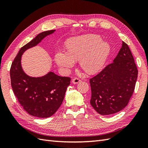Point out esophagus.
Segmentation results:
<instances>
[{"label": "esophagus", "mask_w": 148, "mask_h": 148, "mask_svg": "<svg viewBox=\"0 0 148 148\" xmlns=\"http://www.w3.org/2000/svg\"><path fill=\"white\" fill-rule=\"evenodd\" d=\"M81 81H82V80L79 79V78H73V79H72V83H73V84H78V83L81 82Z\"/></svg>", "instance_id": "esophagus-1"}]
</instances>
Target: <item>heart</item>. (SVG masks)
Returning a JSON list of instances; mask_svg holds the SVG:
<instances>
[{
	"mask_svg": "<svg viewBox=\"0 0 148 148\" xmlns=\"http://www.w3.org/2000/svg\"><path fill=\"white\" fill-rule=\"evenodd\" d=\"M65 45L67 52L59 51L56 53V64L69 69L74 66L75 60H79L80 66L89 74L102 69L110 52V44L96 34L73 37L67 40Z\"/></svg>",
	"mask_w": 148,
	"mask_h": 148,
	"instance_id": "obj_1",
	"label": "heart"
}]
</instances>
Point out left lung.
<instances>
[{
	"instance_id": "left-lung-1",
	"label": "left lung",
	"mask_w": 148,
	"mask_h": 148,
	"mask_svg": "<svg viewBox=\"0 0 148 148\" xmlns=\"http://www.w3.org/2000/svg\"><path fill=\"white\" fill-rule=\"evenodd\" d=\"M138 73L130 49L123 41L112 63L89 79L92 107L103 115L122 110L127 106L133 95Z\"/></svg>"
}]
</instances>
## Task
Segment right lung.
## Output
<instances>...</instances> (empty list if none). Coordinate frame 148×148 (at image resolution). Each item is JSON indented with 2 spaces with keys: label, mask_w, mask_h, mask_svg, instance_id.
<instances>
[{
  "label": "right lung",
  "mask_w": 148,
  "mask_h": 148,
  "mask_svg": "<svg viewBox=\"0 0 148 148\" xmlns=\"http://www.w3.org/2000/svg\"><path fill=\"white\" fill-rule=\"evenodd\" d=\"M55 31L39 33L22 47L12 62L10 71L12 88L20 105L29 115L38 118L51 117L59 109L70 84V78L60 77L52 71L40 77H30L22 69L21 56L26 50L37 46Z\"/></svg>",
  "instance_id": "right-lung-1"
}]
</instances>
